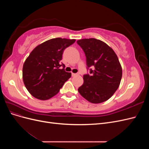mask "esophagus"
I'll return each mask as SVG.
<instances>
[{"instance_id": "obj_1", "label": "esophagus", "mask_w": 149, "mask_h": 149, "mask_svg": "<svg viewBox=\"0 0 149 149\" xmlns=\"http://www.w3.org/2000/svg\"><path fill=\"white\" fill-rule=\"evenodd\" d=\"M79 73H72V74H71L72 76H78V75H79Z\"/></svg>"}]
</instances>
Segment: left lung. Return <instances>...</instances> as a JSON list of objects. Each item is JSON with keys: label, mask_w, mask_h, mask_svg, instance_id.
<instances>
[{"label": "left lung", "mask_w": 149, "mask_h": 149, "mask_svg": "<svg viewBox=\"0 0 149 149\" xmlns=\"http://www.w3.org/2000/svg\"><path fill=\"white\" fill-rule=\"evenodd\" d=\"M77 43L84 52L90 73L84 74V83L78 92L94 104L108 100L119 88L123 74L118 56L113 49L100 40L84 38L78 40Z\"/></svg>", "instance_id": "obj_1"}]
</instances>
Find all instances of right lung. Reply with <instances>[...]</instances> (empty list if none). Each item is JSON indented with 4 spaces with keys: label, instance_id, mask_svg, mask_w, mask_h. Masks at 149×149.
I'll return each mask as SVG.
<instances>
[{
    "label": "right lung",
    "instance_id": "1",
    "mask_svg": "<svg viewBox=\"0 0 149 149\" xmlns=\"http://www.w3.org/2000/svg\"><path fill=\"white\" fill-rule=\"evenodd\" d=\"M74 39L56 38L35 47L23 66V80L26 88L35 98L47 100L60 91L71 73L60 64L64 49L73 44ZM62 65L64 68L60 69Z\"/></svg>",
    "mask_w": 149,
    "mask_h": 149
}]
</instances>
